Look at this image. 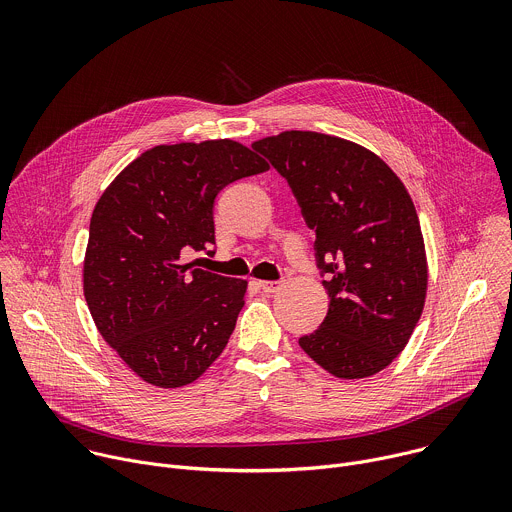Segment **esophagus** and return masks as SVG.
<instances>
[{
	"label": "esophagus",
	"mask_w": 512,
	"mask_h": 512,
	"mask_svg": "<svg viewBox=\"0 0 512 512\" xmlns=\"http://www.w3.org/2000/svg\"><path fill=\"white\" fill-rule=\"evenodd\" d=\"M259 287L267 291V294H275V291L283 287V281H259Z\"/></svg>",
	"instance_id": "obj_1"
}]
</instances>
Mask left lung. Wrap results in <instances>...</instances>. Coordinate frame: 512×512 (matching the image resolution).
I'll list each match as a JSON object with an SVG mask.
<instances>
[{"mask_svg":"<svg viewBox=\"0 0 512 512\" xmlns=\"http://www.w3.org/2000/svg\"><path fill=\"white\" fill-rule=\"evenodd\" d=\"M294 190L310 229L330 306L304 352L338 379L387 369L425 306L427 257L415 204L401 178L362 145L316 131L253 143Z\"/></svg>","mask_w":512,"mask_h":512,"instance_id":"obj_1","label":"left lung"}]
</instances>
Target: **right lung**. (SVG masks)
Instances as JSON below:
<instances>
[{
    "label": "right lung",
    "mask_w": 512,
    "mask_h": 512,
    "mask_svg": "<svg viewBox=\"0 0 512 512\" xmlns=\"http://www.w3.org/2000/svg\"><path fill=\"white\" fill-rule=\"evenodd\" d=\"M265 170L233 139L164 143L125 166L95 204L85 300L105 342L145 383L184 387L225 350L247 279L198 269L188 257L214 243L216 194Z\"/></svg>",
    "instance_id": "right-lung-1"
}]
</instances>
